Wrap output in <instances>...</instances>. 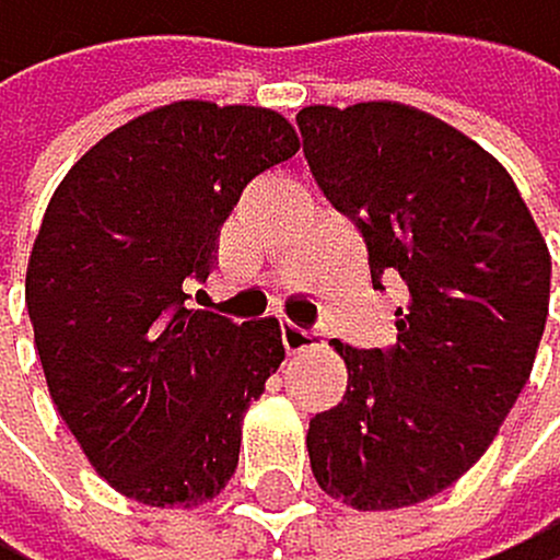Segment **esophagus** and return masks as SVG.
I'll list each match as a JSON object with an SVG mask.
<instances>
[{"label":"esophagus","mask_w":560,"mask_h":560,"mask_svg":"<svg viewBox=\"0 0 560 560\" xmlns=\"http://www.w3.org/2000/svg\"><path fill=\"white\" fill-rule=\"evenodd\" d=\"M282 340H285V352H307V348H315V340L318 334L315 329H307V326H296V323H285L282 326Z\"/></svg>","instance_id":"1"}]
</instances>
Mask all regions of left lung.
Wrapping results in <instances>:
<instances>
[{"mask_svg":"<svg viewBox=\"0 0 560 560\" xmlns=\"http://www.w3.org/2000/svg\"><path fill=\"white\" fill-rule=\"evenodd\" d=\"M296 127L329 205L366 237L374 285H407L396 345H337L348 393L312 418V472L355 510L415 506L455 485L517 404L547 326V242L506 167L436 116L307 105Z\"/></svg>","mask_w":560,"mask_h":560,"instance_id":"left-lung-1","label":"left lung"}]
</instances>
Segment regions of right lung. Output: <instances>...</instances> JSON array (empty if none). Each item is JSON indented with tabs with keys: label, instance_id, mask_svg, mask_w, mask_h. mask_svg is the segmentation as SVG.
Segmentation results:
<instances>
[{
	"label": "right lung",
	"instance_id": "right-lung-1",
	"mask_svg": "<svg viewBox=\"0 0 560 560\" xmlns=\"http://www.w3.org/2000/svg\"><path fill=\"white\" fill-rule=\"evenodd\" d=\"M296 145L275 109L172 102L91 145L50 197L24 278L35 352L69 433L127 499L190 510L234 477L282 329L186 307V289L245 186Z\"/></svg>",
	"mask_w": 560,
	"mask_h": 560
}]
</instances>
